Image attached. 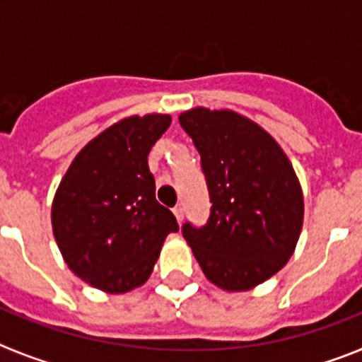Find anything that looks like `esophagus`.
Returning <instances> with one entry per match:
<instances>
[{
    "instance_id": "esophagus-1",
    "label": "esophagus",
    "mask_w": 362,
    "mask_h": 362,
    "mask_svg": "<svg viewBox=\"0 0 362 362\" xmlns=\"http://www.w3.org/2000/svg\"><path fill=\"white\" fill-rule=\"evenodd\" d=\"M183 214H185L183 206H175V209H174V216H175V219L179 221V223L183 221Z\"/></svg>"
}]
</instances>
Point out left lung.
Returning a JSON list of instances; mask_svg holds the SVG:
<instances>
[{
  "label": "left lung",
  "mask_w": 362,
  "mask_h": 362,
  "mask_svg": "<svg viewBox=\"0 0 362 362\" xmlns=\"http://www.w3.org/2000/svg\"><path fill=\"white\" fill-rule=\"evenodd\" d=\"M179 123L192 137L210 194V217L183 225L201 270L226 292L270 279L292 257L305 201L293 166L277 141L233 110L197 107Z\"/></svg>",
  "instance_id": "8db88e82"
}]
</instances>
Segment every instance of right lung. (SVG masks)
Segmentation results:
<instances>
[{"mask_svg":"<svg viewBox=\"0 0 362 362\" xmlns=\"http://www.w3.org/2000/svg\"><path fill=\"white\" fill-rule=\"evenodd\" d=\"M168 114L130 116L86 143L52 201V230L70 270L98 290L124 293L150 277L174 214L156 201L148 152Z\"/></svg>","mask_w":362,"mask_h":362,"instance_id":"obj_1","label":"right lung"}]
</instances>
